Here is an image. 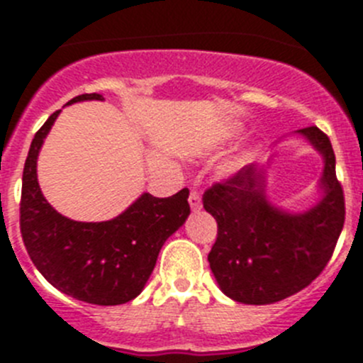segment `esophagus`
I'll return each instance as SVG.
<instances>
[{
	"label": "esophagus",
	"mask_w": 363,
	"mask_h": 363,
	"mask_svg": "<svg viewBox=\"0 0 363 363\" xmlns=\"http://www.w3.org/2000/svg\"><path fill=\"white\" fill-rule=\"evenodd\" d=\"M189 203H191L192 211H200L201 209V196L196 189H192L191 194H189Z\"/></svg>",
	"instance_id": "esophagus-1"
}]
</instances>
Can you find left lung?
I'll list each match as a JSON object with an SVG mask.
<instances>
[{"label": "left lung", "instance_id": "1", "mask_svg": "<svg viewBox=\"0 0 363 363\" xmlns=\"http://www.w3.org/2000/svg\"><path fill=\"white\" fill-rule=\"evenodd\" d=\"M323 156V196L300 214L278 209L265 196V169L258 163L214 184L203 207L218 223L209 265L220 289L249 306H267L318 277L344 229V191L336 178L335 150L318 127L296 130Z\"/></svg>", "mask_w": 363, "mask_h": 363}]
</instances>
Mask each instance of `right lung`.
I'll return each instance as SVG.
<instances>
[{
    "instance_id": "1",
    "label": "right lung",
    "mask_w": 363,
    "mask_h": 363,
    "mask_svg": "<svg viewBox=\"0 0 363 363\" xmlns=\"http://www.w3.org/2000/svg\"><path fill=\"white\" fill-rule=\"evenodd\" d=\"M104 99L82 94L67 105ZM60 111L50 114L30 143L23 169L19 227L32 264L56 289L94 306H120L142 293L160 249L191 214L189 189L169 198L143 192L129 209L108 221H74L41 194L36 162Z\"/></svg>"
}]
</instances>
